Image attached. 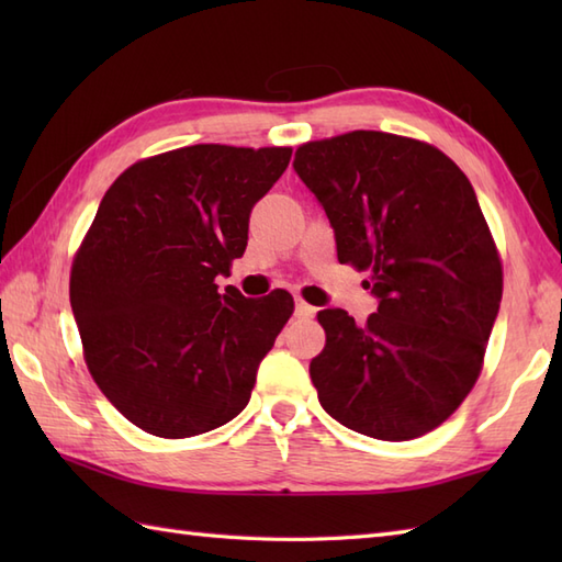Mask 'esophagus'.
Here are the masks:
<instances>
[{
	"label": "esophagus",
	"mask_w": 562,
	"mask_h": 562,
	"mask_svg": "<svg viewBox=\"0 0 562 562\" xmlns=\"http://www.w3.org/2000/svg\"><path fill=\"white\" fill-rule=\"evenodd\" d=\"M294 314L300 316V318H314V316H316V306L306 304L304 300H296V308H294Z\"/></svg>",
	"instance_id": "1"
}]
</instances>
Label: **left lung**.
<instances>
[{"mask_svg": "<svg viewBox=\"0 0 562 562\" xmlns=\"http://www.w3.org/2000/svg\"><path fill=\"white\" fill-rule=\"evenodd\" d=\"M294 171L336 229L338 260L372 272L376 312H318L312 364L324 411L355 432H432L481 376L503 260L465 173L427 142L352 130L304 142Z\"/></svg>", "mask_w": 562, "mask_h": 562, "instance_id": "obj_1", "label": "left lung"}]
</instances>
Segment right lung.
I'll return each instance as SVG.
<instances>
[{
  "label": "right lung",
  "instance_id": "right-lung-1",
  "mask_svg": "<svg viewBox=\"0 0 562 562\" xmlns=\"http://www.w3.org/2000/svg\"><path fill=\"white\" fill-rule=\"evenodd\" d=\"M292 147L193 145L135 161L105 190L69 272L83 362L117 411L164 439L246 408L262 357L294 312L290 292H217L248 217Z\"/></svg>",
  "mask_w": 562,
  "mask_h": 562
}]
</instances>
